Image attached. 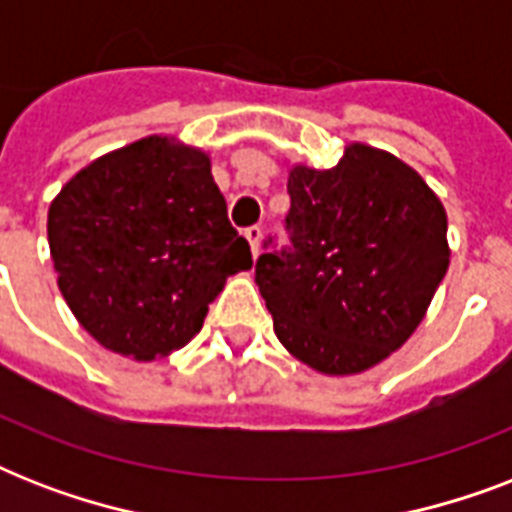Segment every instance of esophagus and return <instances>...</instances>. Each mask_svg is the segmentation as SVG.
Returning a JSON list of instances; mask_svg holds the SVG:
<instances>
[{
    "mask_svg": "<svg viewBox=\"0 0 512 512\" xmlns=\"http://www.w3.org/2000/svg\"><path fill=\"white\" fill-rule=\"evenodd\" d=\"M244 236H247L249 247H252V255L257 257V252H260V241H263V228H260V225H249L247 231H244Z\"/></svg>",
    "mask_w": 512,
    "mask_h": 512,
    "instance_id": "1",
    "label": "esophagus"
}]
</instances>
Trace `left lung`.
Wrapping results in <instances>:
<instances>
[{
  "mask_svg": "<svg viewBox=\"0 0 512 512\" xmlns=\"http://www.w3.org/2000/svg\"><path fill=\"white\" fill-rule=\"evenodd\" d=\"M287 191L292 249L255 265L273 332L316 372H366L414 335L446 276L444 204L366 143H348L332 170L292 164Z\"/></svg>",
  "mask_w": 512,
  "mask_h": 512,
  "instance_id": "left-lung-1",
  "label": "left lung"
}]
</instances>
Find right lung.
I'll use <instances>...</instances> for the list:
<instances>
[{
    "instance_id": "add662e5",
    "label": "right lung",
    "mask_w": 512,
    "mask_h": 512,
    "mask_svg": "<svg viewBox=\"0 0 512 512\" xmlns=\"http://www.w3.org/2000/svg\"><path fill=\"white\" fill-rule=\"evenodd\" d=\"M58 287L103 348L154 361L199 335L228 276L252 268L204 148L148 135L98 156L47 212Z\"/></svg>"
}]
</instances>
